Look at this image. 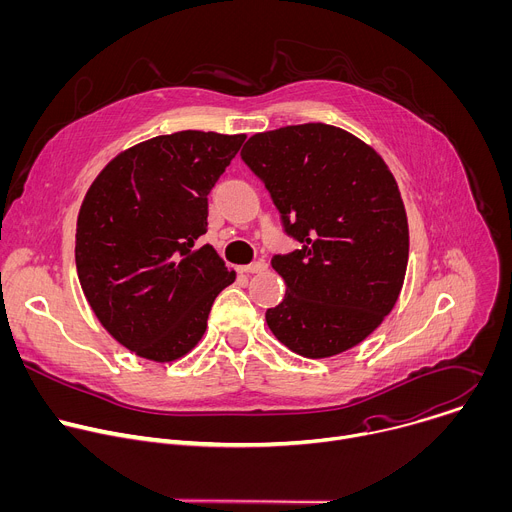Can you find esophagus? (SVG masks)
<instances>
[{"mask_svg": "<svg viewBox=\"0 0 512 512\" xmlns=\"http://www.w3.org/2000/svg\"><path fill=\"white\" fill-rule=\"evenodd\" d=\"M267 269V263L265 261H255V263H249V265H243L241 271L243 273H261Z\"/></svg>", "mask_w": 512, "mask_h": 512, "instance_id": "obj_1", "label": "esophagus"}]
</instances>
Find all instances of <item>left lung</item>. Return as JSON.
<instances>
[{
	"instance_id": "8db88e82",
	"label": "left lung",
	"mask_w": 512,
	"mask_h": 512,
	"mask_svg": "<svg viewBox=\"0 0 512 512\" xmlns=\"http://www.w3.org/2000/svg\"><path fill=\"white\" fill-rule=\"evenodd\" d=\"M241 158L302 243L271 259L287 289L267 326L308 358L356 346L393 310L407 271V214L391 170L371 145L326 123L255 133Z\"/></svg>"
}]
</instances>
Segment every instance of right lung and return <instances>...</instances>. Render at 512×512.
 I'll return each mask as SVG.
<instances>
[{
    "label": "right lung",
    "mask_w": 512,
    "mask_h": 512,
    "mask_svg": "<svg viewBox=\"0 0 512 512\" xmlns=\"http://www.w3.org/2000/svg\"><path fill=\"white\" fill-rule=\"evenodd\" d=\"M245 135L178 131L113 158L79 212L75 259L103 328L141 358L172 362L206 330L214 298L235 281L206 233L208 194Z\"/></svg>",
    "instance_id": "obj_1"
}]
</instances>
